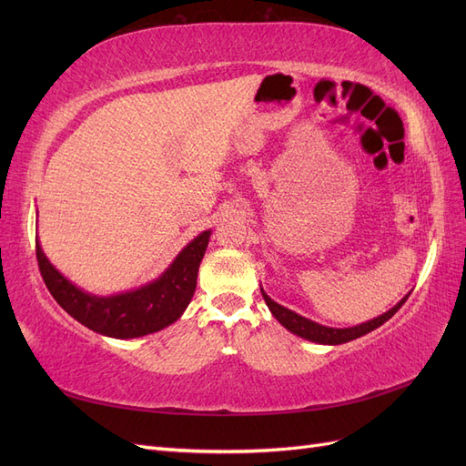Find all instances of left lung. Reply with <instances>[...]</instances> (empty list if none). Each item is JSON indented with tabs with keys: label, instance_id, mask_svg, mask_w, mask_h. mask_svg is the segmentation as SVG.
<instances>
[{
	"label": "left lung",
	"instance_id": "1",
	"mask_svg": "<svg viewBox=\"0 0 466 466\" xmlns=\"http://www.w3.org/2000/svg\"><path fill=\"white\" fill-rule=\"evenodd\" d=\"M262 298H264L266 305L270 307L272 315L279 320V324H284V327L289 332L298 334L301 338H307V340H311V342H319V344H344V342L356 340V338L379 329L380 324L387 322L394 313L399 311V309L404 305V301L408 299V295L399 305H394L390 311H387L385 315H380V317H377L373 320H368V322L360 324V327H351V329H329V327H322V324H317V322L309 320V319H305V317H301L298 313L289 311V309H286V307L278 305L276 301H272L270 298H268L264 291H262Z\"/></svg>",
	"mask_w": 466,
	"mask_h": 466
}]
</instances>
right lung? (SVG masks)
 I'll use <instances>...</instances> for the list:
<instances>
[{"label": "right lung", "mask_w": 466, "mask_h": 466, "mask_svg": "<svg viewBox=\"0 0 466 466\" xmlns=\"http://www.w3.org/2000/svg\"><path fill=\"white\" fill-rule=\"evenodd\" d=\"M208 241L209 231L200 233L159 279L146 288L112 298H95L69 284L48 262L38 241L36 260L48 291L66 313L98 334L137 338L168 327L185 311L196 289V278Z\"/></svg>", "instance_id": "1"}]
</instances>
